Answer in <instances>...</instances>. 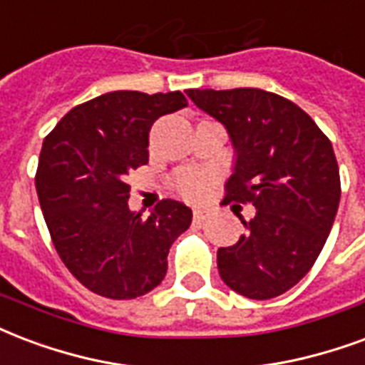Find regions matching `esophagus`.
I'll use <instances>...</instances> for the list:
<instances>
[{"mask_svg": "<svg viewBox=\"0 0 365 365\" xmlns=\"http://www.w3.org/2000/svg\"><path fill=\"white\" fill-rule=\"evenodd\" d=\"M207 217H209V215H207V210L205 209H199V207L193 209V218H195L197 222H201V220H205Z\"/></svg>", "mask_w": 365, "mask_h": 365, "instance_id": "1", "label": "esophagus"}]
</instances>
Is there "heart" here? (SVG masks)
<instances>
[{
	"instance_id": "1",
	"label": "heart",
	"mask_w": 365,
	"mask_h": 365,
	"mask_svg": "<svg viewBox=\"0 0 365 365\" xmlns=\"http://www.w3.org/2000/svg\"><path fill=\"white\" fill-rule=\"evenodd\" d=\"M212 183V175L207 172H182L175 178V187L182 195L190 197V199H199L205 195V191L209 190V185Z\"/></svg>"
}]
</instances>
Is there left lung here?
I'll use <instances>...</instances> for the list:
<instances>
[{"mask_svg":"<svg viewBox=\"0 0 365 365\" xmlns=\"http://www.w3.org/2000/svg\"><path fill=\"white\" fill-rule=\"evenodd\" d=\"M187 96L230 137L226 201L257 210L236 244L218 250L220 279L245 298H277L306 277L333 228L341 201L333 145L279 94L191 88Z\"/></svg>","mask_w":365,"mask_h":365,"instance_id":"8db88e82","label":"left lung"}]
</instances>
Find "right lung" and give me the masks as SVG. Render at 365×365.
<instances>
[{
    "mask_svg": "<svg viewBox=\"0 0 365 365\" xmlns=\"http://www.w3.org/2000/svg\"><path fill=\"white\" fill-rule=\"evenodd\" d=\"M185 106L180 91H114L73 108L42 143L40 209L61 261L91 292L133 299L166 277L170 245L193 212L164 199L148 217L137 215L128 175L148 162L153 123Z\"/></svg>",
    "mask_w": 365,
    "mask_h": 365,
    "instance_id": "add662e5",
    "label": "right lung"
}]
</instances>
